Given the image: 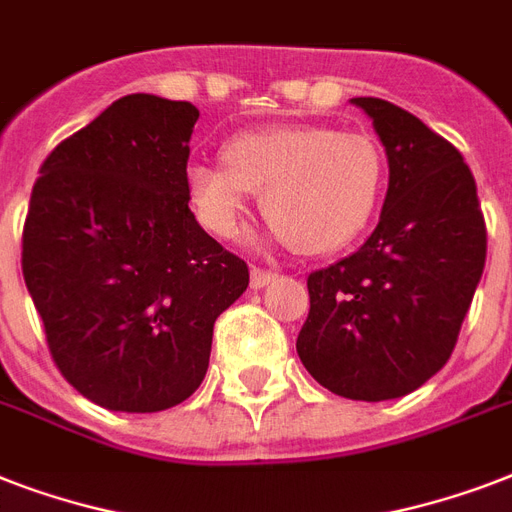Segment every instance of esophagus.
Instances as JSON below:
<instances>
[{"instance_id": "obj_1", "label": "esophagus", "mask_w": 512, "mask_h": 512, "mask_svg": "<svg viewBox=\"0 0 512 512\" xmlns=\"http://www.w3.org/2000/svg\"><path fill=\"white\" fill-rule=\"evenodd\" d=\"M273 279H276V273L263 271V268H252V273H249V287L263 289V287H268Z\"/></svg>"}]
</instances>
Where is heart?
<instances>
[{"label":"heart","mask_w":512,"mask_h":512,"mask_svg":"<svg viewBox=\"0 0 512 512\" xmlns=\"http://www.w3.org/2000/svg\"><path fill=\"white\" fill-rule=\"evenodd\" d=\"M223 156L185 167V199L201 228L233 239L252 193L263 191L273 239L305 255H327L356 239L372 220L385 177L374 138L316 124L241 132Z\"/></svg>","instance_id":"heart-1"}]
</instances>
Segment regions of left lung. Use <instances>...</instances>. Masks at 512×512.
Wrapping results in <instances>:
<instances>
[{
	"mask_svg": "<svg viewBox=\"0 0 512 512\" xmlns=\"http://www.w3.org/2000/svg\"><path fill=\"white\" fill-rule=\"evenodd\" d=\"M388 156L372 236L308 276L297 356L353 401L412 393L449 361L486 263V225L462 154L404 108L353 98Z\"/></svg>",
	"mask_w": 512,
	"mask_h": 512,
	"instance_id": "1",
	"label": "left lung"
}]
</instances>
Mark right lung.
I'll return each mask as SVG.
<instances>
[{
    "mask_svg": "<svg viewBox=\"0 0 512 512\" xmlns=\"http://www.w3.org/2000/svg\"><path fill=\"white\" fill-rule=\"evenodd\" d=\"M199 108L124 95L42 164L23 228V279L55 364L111 412L183 404L212 327L249 287L247 263L188 209Z\"/></svg>",
    "mask_w": 512,
    "mask_h": 512,
    "instance_id": "1",
    "label": "right lung"
}]
</instances>
